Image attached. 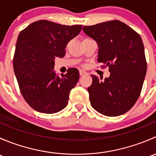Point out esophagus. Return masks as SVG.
Wrapping results in <instances>:
<instances>
[{
    "label": "esophagus",
    "instance_id": "1",
    "mask_svg": "<svg viewBox=\"0 0 156 156\" xmlns=\"http://www.w3.org/2000/svg\"><path fill=\"white\" fill-rule=\"evenodd\" d=\"M79 72H80V75H81V76L87 75V72H86V71H84V70H80Z\"/></svg>",
    "mask_w": 156,
    "mask_h": 156
}]
</instances>
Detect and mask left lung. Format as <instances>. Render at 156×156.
Returning a JSON list of instances; mask_svg holds the SVG:
<instances>
[{
    "label": "left lung",
    "mask_w": 156,
    "mask_h": 156,
    "mask_svg": "<svg viewBox=\"0 0 156 156\" xmlns=\"http://www.w3.org/2000/svg\"><path fill=\"white\" fill-rule=\"evenodd\" d=\"M84 32L98 45L99 62L108 66L104 80L91 75L87 88L92 107L106 116L127 112L137 100L146 74L143 41L139 34L119 20L84 26Z\"/></svg>",
    "instance_id": "8db88e82"
}]
</instances>
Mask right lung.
Wrapping results in <instances>:
<instances>
[{
	"mask_svg": "<svg viewBox=\"0 0 156 156\" xmlns=\"http://www.w3.org/2000/svg\"><path fill=\"white\" fill-rule=\"evenodd\" d=\"M82 29L46 20L31 23L20 33L13 69L25 100L36 111L53 114L68 105L71 90L79 79V71L70 68L61 77L54 72V59L62 58L66 48Z\"/></svg>",
	"mask_w": 156,
	"mask_h": 156,
	"instance_id": "1",
	"label": "right lung"
}]
</instances>
